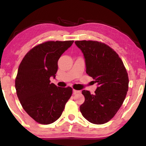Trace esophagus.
Wrapping results in <instances>:
<instances>
[{"instance_id":"esophagus-1","label":"esophagus","mask_w":146,"mask_h":146,"mask_svg":"<svg viewBox=\"0 0 146 146\" xmlns=\"http://www.w3.org/2000/svg\"><path fill=\"white\" fill-rule=\"evenodd\" d=\"M73 91L74 95H75V94H76V93H80V91H78V90H73Z\"/></svg>"}]
</instances>
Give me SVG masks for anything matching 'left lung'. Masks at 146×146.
I'll list each match as a JSON object with an SVG mask.
<instances>
[{"instance_id": "1", "label": "left lung", "mask_w": 146, "mask_h": 146, "mask_svg": "<svg viewBox=\"0 0 146 146\" xmlns=\"http://www.w3.org/2000/svg\"><path fill=\"white\" fill-rule=\"evenodd\" d=\"M84 56L86 73L97 83L95 93L83 90L85 101L80 106L91 123L103 124L114 117L128 91L129 78L118 54L106 44L92 40L75 42Z\"/></svg>"}]
</instances>
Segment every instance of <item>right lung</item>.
<instances>
[{"mask_svg": "<svg viewBox=\"0 0 146 146\" xmlns=\"http://www.w3.org/2000/svg\"><path fill=\"white\" fill-rule=\"evenodd\" d=\"M73 42L39 44L26 54L19 67L15 79L17 97L25 111L42 124L58 119L72 95V88L57 87L49 78H55L58 59Z\"/></svg>", "mask_w": 146, "mask_h": 146, "instance_id": "obj_1", "label": "right lung"}]
</instances>
